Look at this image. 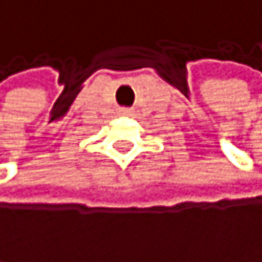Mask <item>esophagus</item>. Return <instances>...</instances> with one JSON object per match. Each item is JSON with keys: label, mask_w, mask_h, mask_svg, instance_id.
I'll use <instances>...</instances> for the list:
<instances>
[{"label": "esophagus", "mask_w": 262, "mask_h": 262, "mask_svg": "<svg viewBox=\"0 0 262 262\" xmlns=\"http://www.w3.org/2000/svg\"><path fill=\"white\" fill-rule=\"evenodd\" d=\"M118 112H120V115H132V108H127V107L120 108Z\"/></svg>", "instance_id": "obj_1"}]
</instances>
